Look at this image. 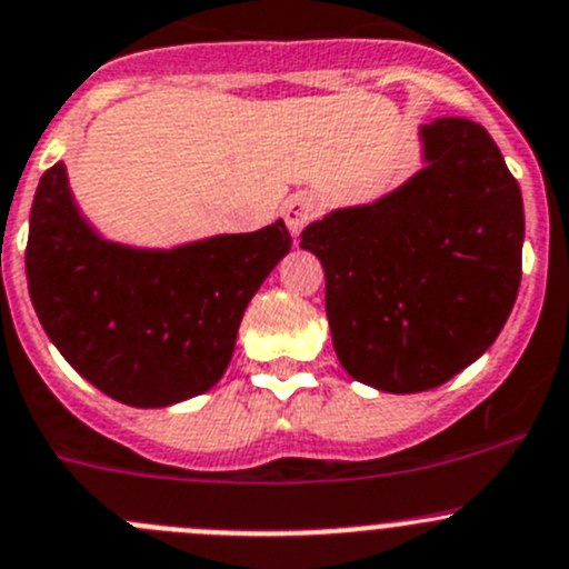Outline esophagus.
Masks as SVG:
<instances>
[{
    "label": "esophagus",
    "mask_w": 569,
    "mask_h": 569,
    "mask_svg": "<svg viewBox=\"0 0 569 569\" xmlns=\"http://www.w3.org/2000/svg\"><path fill=\"white\" fill-rule=\"evenodd\" d=\"M319 213V202L313 200L311 194H295L286 200L283 206V219H286V228H289V233L300 236L302 228H306L308 222H311L313 217Z\"/></svg>",
    "instance_id": "1"
}]
</instances>
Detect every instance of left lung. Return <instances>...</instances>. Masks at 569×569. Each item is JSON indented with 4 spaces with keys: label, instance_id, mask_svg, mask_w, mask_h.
Segmentation results:
<instances>
[{
    "label": "left lung",
    "instance_id": "1",
    "mask_svg": "<svg viewBox=\"0 0 569 569\" xmlns=\"http://www.w3.org/2000/svg\"><path fill=\"white\" fill-rule=\"evenodd\" d=\"M422 169L300 236L325 269L341 367L391 395L442 386L503 330L522 278L526 213L498 144L470 119L419 127Z\"/></svg>",
    "mask_w": 569,
    "mask_h": 569
}]
</instances>
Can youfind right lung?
<instances>
[{
	"mask_svg": "<svg viewBox=\"0 0 569 569\" xmlns=\"http://www.w3.org/2000/svg\"><path fill=\"white\" fill-rule=\"evenodd\" d=\"M289 250L283 219L172 250L108 241L54 163L32 200L27 289L52 345L88 383L124 406L163 408L219 383L244 308Z\"/></svg>",
	"mask_w": 569,
	"mask_h": 569,
	"instance_id": "obj_1",
	"label": "right lung"
}]
</instances>
